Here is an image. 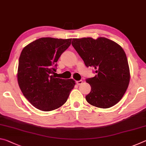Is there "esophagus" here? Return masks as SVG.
Returning <instances> with one entry per match:
<instances>
[{
	"mask_svg": "<svg viewBox=\"0 0 146 146\" xmlns=\"http://www.w3.org/2000/svg\"><path fill=\"white\" fill-rule=\"evenodd\" d=\"M82 82H83V81L82 80H78V81H76V84H77V85H81V84H82Z\"/></svg>",
	"mask_w": 146,
	"mask_h": 146,
	"instance_id": "34e87169",
	"label": "esophagus"
}]
</instances>
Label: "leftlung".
<instances>
[{
    "label": "left lung",
    "instance_id": "left-lung-1",
    "mask_svg": "<svg viewBox=\"0 0 146 146\" xmlns=\"http://www.w3.org/2000/svg\"><path fill=\"white\" fill-rule=\"evenodd\" d=\"M71 44L87 68L94 69L96 75L86 78L91 92L87 102L100 108H109L117 104L124 95L130 80L125 53L110 39L99 37L73 38Z\"/></svg>",
    "mask_w": 146,
    "mask_h": 146
}]
</instances>
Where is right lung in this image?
<instances>
[{
  "mask_svg": "<svg viewBox=\"0 0 146 146\" xmlns=\"http://www.w3.org/2000/svg\"><path fill=\"white\" fill-rule=\"evenodd\" d=\"M71 42V38H40L22 51L17 80L24 96L35 108L49 111L67 101L75 80L55 78L53 74L56 70V62Z\"/></svg>",
  "mask_w": 146,
  "mask_h": 146,
  "instance_id": "right-lung-1",
  "label": "right lung"
}]
</instances>
